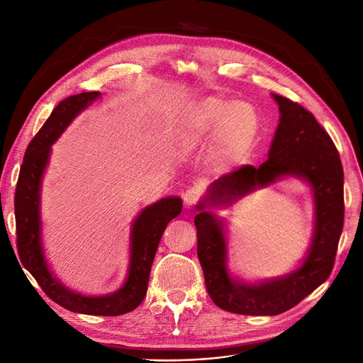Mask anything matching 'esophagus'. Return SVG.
<instances>
[{"label": "esophagus", "mask_w": 363, "mask_h": 363, "mask_svg": "<svg viewBox=\"0 0 363 363\" xmlns=\"http://www.w3.org/2000/svg\"><path fill=\"white\" fill-rule=\"evenodd\" d=\"M200 196H201V191H200L199 186L188 188L186 191L184 193V204H185L186 207L194 206V204L200 200Z\"/></svg>", "instance_id": "34e87169"}]
</instances>
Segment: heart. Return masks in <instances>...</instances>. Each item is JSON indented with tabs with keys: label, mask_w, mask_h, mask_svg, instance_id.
Masks as SVG:
<instances>
[{
	"label": "heart",
	"mask_w": 363,
	"mask_h": 363,
	"mask_svg": "<svg viewBox=\"0 0 363 363\" xmlns=\"http://www.w3.org/2000/svg\"><path fill=\"white\" fill-rule=\"evenodd\" d=\"M259 130L256 108L247 101H225L208 97L185 114L184 137L200 141L215 137L213 155L226 169L240 166L249 157Z\"/></svg>",
	"instance_id": "1"
}]
</instances>
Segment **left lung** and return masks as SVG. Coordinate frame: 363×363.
Instances as JSON below:
<instances>
[{
  "label": "left lung",
  "mask_w": 363,
  "mask_h": 363,
  "mask_svg": "<svg viewBox=\"0 0 363 363\" xmlns=\"http://www.w3.org/2000/svg\"><path fill=\"white\" fill-rule=\"evenodd\" d=\"M279 106V125L269 157L259 167L244 164L213 181L197 206V256L206 289L218 308L238 315L274 316L294 308L325 282L334 268L337 247L345 225V174L340 155L328 132L298 103L274 94ZM284 174H297L312 185L317 206L315 235L310 255L293 274L247 286L225 272V243L221 224L202 211L209 203H230L259 186Z\"/></svg>",
  "instance_id": "1"
}]
</instances>
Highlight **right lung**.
<instances>
[{
	"instance_id": "obj_1",
	"label": "right lung",
	"mask_w": 363,
	"mask_h": 363,
	"mask_svg": "<svg viewBox=\"0 0 363 363\" xmlns=\"http://www.w3.org/2000/svg\"><path fill=\"white\" fill-rule=\"evenodd\" d=\"M99 91L70 95L57 104L43 128L29 143L18 172L14 194L17 252L22 264L40 284L43 291L62 308L85 315L119 316L140 306L147 294L152 260L167 223L182 211L179 197H167L145 207L132 226L129 274L123 287L104 297H85L69 291L55 281L44 260L40 237V184L48 162L50 147L60 137L76 114L95 99Z\"/></svg>"
}]
</instances>
